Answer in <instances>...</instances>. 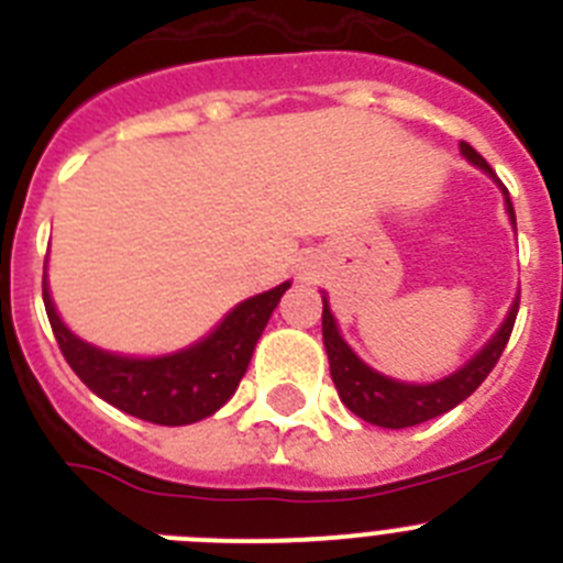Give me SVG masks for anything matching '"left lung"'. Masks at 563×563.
I'll return each instance as SVG.
<instances>
[{"mask_svg":"<svg viewBox=\"0 0 563 563\" xmlns=\"http://www.w3.org/2000/svg\"><path fill=\"white\" fill-rule=\"evenodd\" d=\"M462 154H465L474 166L485 168L490 177H496L494 168L487 166L485 157H482L471 143H462ZM505 202L507 213H510V222L516 225L514 202H510V197H507ZM516 312H519V301H514V307L507 312V321L501 324V330L496 332L494 341L487 343L485 350H482L474 361L465 363L460 372H454V375L445 377V380L429 383V386H415V383L391 380V377H383L377 375L375 369H369V366L343 343V338L338 335L335 318H332L330 305H327L324 298L321 324H324V346L327 355H330L332 383H335L343 406L350 411H355L361 420L375 422V426H383V429H409V426H420V422L434 420V417L451 411L454 406H460L465 397H471L479 389L482 380L494 372L496 361H499L507 341H510V332H514L516 324Z\"/></svg>","mask_w":563,"mask_h":563,"instance_id":"left-lung-1","label":"left lung"}]
</instances>
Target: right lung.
Wrapping results in <instances>:
<instances>
[{
  "label": "right lung",
  "instance_id": "right-lung-1",
  "mask_svg": "<svg viewBox=\"0 0 563 563\" xmlns=\"http://www.w3.org/2000/svg\"><path fill=\"white\" fill-rule=\"evenodd\" d=\"M290 282L253 296L233 307L206 341L166 357L109 355L76 338L49 301L47 282L42 285L44 310L58 341L64 361L89 389L112 402L114 409L141 417L157 426H188L225 406L247 372L256 341L265 332L278 298L285 296Z\"/></svg>",
  "mask_w": 563,
  "mask_h": 563
}]
</instances>
